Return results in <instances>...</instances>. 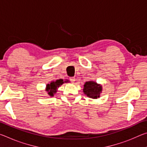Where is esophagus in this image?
I'll list each match as a JSON object with an SVG mask.
<instances>
[{"label":"esophagus","mask_w":147,"mask_h":147,"mask_svg":"<svg viewBox=\"0 0 147 147\" xmlns=\"http://www.w3.org/2000/svg\"><path fill=\"white\" fill-rule=\"evenodd\" d=\"M69 80H70L71 82H74L75 81V78H74V77H71V78H69Z\"/></svg>","instance_id":"obj_1"}]
</instances>
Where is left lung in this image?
<instances>
[{
  "label": "left lung",
  "mask_w": 147,
  "mask_h": 147,
  "mask_svg": "<svg viewBox=\"0 0 147 147\" xmlns=\"http://www.w3.org/2000/svg\"><path fill=\"white\" fill-rule=\"evenodd\" d=\"M102 90V87L95 82L88 81L84 84L83 91L87 96L93 99L100 97V94Z\"/></svg>",
  "instance_id": "obj_1"
}]
</instances>
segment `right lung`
I'll list each match as a JSON object with an SVG mask.
<instances>
[{"label":"right lung","instance_id":"obj_1","mask_svg":"<svg viewBox=\"0 0 147 147\" xmlns=\"http://www.w3.org/2000/svg\"><path fill=\"white\" fill-rule=\"evenodd\" d=\"M63 82L62 80H57L55 82H51V83L47 84L46 86V91L49 96H53L54 94L56 93L57 89L59 86L62 85Z\"/></svg>","mask_w":147,"mask_h":147}]
</instances>
